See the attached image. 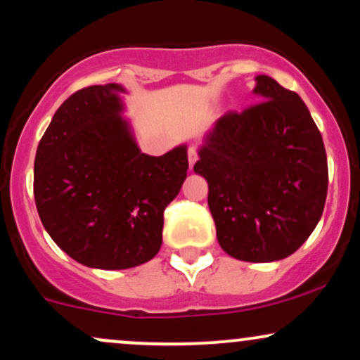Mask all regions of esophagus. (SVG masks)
Masks as SVG:
<instances>
[{
    "instance_id": "esophagus-1",
    "label": "esophagus",
    "mask_w": 360,
    "mask_h": 360,
    "mask_svg": "<svg viewBox=\"0 0 360 360\" xmlns=\"http://www.w3.org/2000/svg\"><path fill=\"white\" fill-rule=\"evenodd\" d=\"M198 160V150L194 147L188 148V162H189V169H193L194 162Z\"/></svg>"
}]
</instances>
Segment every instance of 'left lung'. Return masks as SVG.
Returning <instances> with one entry per match:
<instances>
[{
	"mask_svg": "<svg viewBox=\"0 0 360 360\" xmlns=\"http://www.w3.org/2000/svg\"><path fill=\"white\" fill-rule=\"evenodd\" d=\"M255 81L260 101L214 123L194 172L208 181L221 249L245 262H272L298 250L315 230L328 166L303 100L269 76Z\"/></svg>",
	"mask_w": 360,
	"mask_h": 360,
	"instance_id": "1",
	"label": "left lung"
}]
</instances>
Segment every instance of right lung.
Instances as JSON below:
<instances>
[{
  "label": "right lung",
  "mask_w": 360,
  "mask_h": 360,
  "mask_svg": "<svg viewBox=\"0 0 360 360\" xmlns=\"http://www.w3.org/2000/svg\"><path fill=\"white\" fill-rule=\"evenodd\" d=\"M118 84L71 94L53 115L35 155L37 212L69 257L94 269H128L162 245L164 210L188 176V148L140 152Z\"/></svg>",
  "instance_id": "1"
}]
</instances>
